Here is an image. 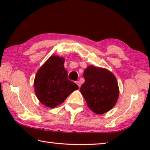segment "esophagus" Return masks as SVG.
<instances>
[{
	"label": "esophagus",
	"mask_w": 150,
	"mask_h": 150,
	"mask_svg": "<svg viewBox=\"0 0 150 150\" xmlns=\"http://www.w3.org/2000/svg\"><path fill=\"white\" fill-rule=\"evenodd\" d=\"M76 83H77V85H78V87L80 88V87H81V83H80L79 81H76Z\"/></svg>",
	"instance_id": "obj_1"
}]
</instances>
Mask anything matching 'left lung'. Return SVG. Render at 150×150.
Wrapping results in <instances>:
<instances>
[{"instance_id":"obj_1","label":"left lung","mask_w":150,"mask_h":150,"mask_svg":"<svg viewBox=\"0 0 150 150\" xmlns=\"http://www.w3.org/2000/svg\"><path fill=\"white\" fill-rule=\"evenodd\" d=\"M85 83L80 88L88 107L96 115L111 110L117 103L119 87L110 71L93 65H88L83 73Z\"/></svg>"}]
</instances>
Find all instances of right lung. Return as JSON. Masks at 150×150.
<instances>
[{
  "label": "right lung",
  "mask_w": 150,
  "mask_h": 150,
  "mask_svg": "<svg viewBox=\"0 0 150 150\" xmlns=\"http://www.w3.org/2000/svg\"><path fill=\"white\" fill-rule=\"evenodd\" d=\"M64 57L52 55L38 71L34 81L36 97L47 107L61 105L71 93L78 89V85L67 79L64 67Z\"/></svg>",
  "instance_id": "add662e5"
}]
</instances>
